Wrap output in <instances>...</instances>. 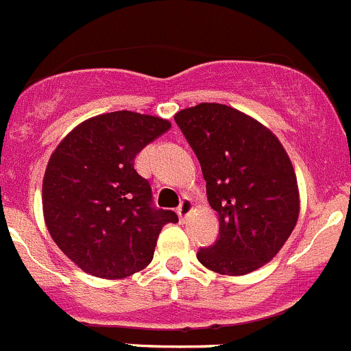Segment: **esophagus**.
I'll return each mask as SVG.
<instances>
[{"label":"esophagus","instance_id":"34e87169","mask_svg":"<svg viewBox=\"0 0 351 351\" xmlns=\"http://www.w3.org/2000/svg\"><path fill=\"white\" fill-rule=\"evenodd\" d=\"M193 210H194L193 201H191L189 197H184V199L180 201L179 208H177V215H179L180 220L186 221V220H187V217H189V215L193 213Z\"/></svg>","mask_w":351,"mask_h":351}]
</instances>
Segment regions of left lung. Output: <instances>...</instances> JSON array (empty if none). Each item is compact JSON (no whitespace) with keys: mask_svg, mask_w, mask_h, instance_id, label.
I'll list each match as a JSON object with an SVG mask.
<instances>
[{"mask_svg":"<svg viewBox=\"0 0 351 351\" xmlns=\"http://www.w3.org/2000/svg\"><path fill=\"white\" fill-rule=\"evenodd\" d=\"M177 126L199 160L220 232L199 249L204 268L228 276L256 271L289 241L300 213L297 176L278 138L230 106L179 110Z\"/></svg>","mask_w":351,"mask_h":351,"instance_id":"obj_1","label":"left lung"}]
</instances>
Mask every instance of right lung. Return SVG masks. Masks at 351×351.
I'll return each instance as SVG.
<instances>
[{
	"label": "right lung",
	"instance_id": "1",
	"mask_svg": "<svg viewBox=\"0 0 351 351\" xmlns=\"http://www.w3.org/2000/svg\"><path fill=\"white\" fill-rule=\"evenodd\" d=\"M171 130L148 114L116 110L69 131L47 162L43 211L58 247L88 275L117 280L147 268L171 210L152 206V187L134 158Z\"/></svg>",
	"mask_w": 351,
	"mask_h": 351
}]
</instances>
